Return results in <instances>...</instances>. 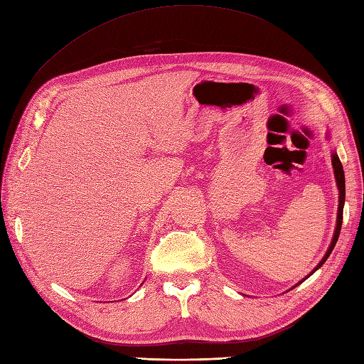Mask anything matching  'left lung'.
<instances>
[{
    "instance_id": "1",
    "label": "left lung",
    "mask_w": 364,
    "mask_h": 364,
    "mask_svg": "<svg viewBox=\"0 0 364 364\" xmlns=\"http://www.w3.org/2000/svg\"><path fill=\"white\" fill-rule=\"evenodd\" d=\"M332 166H333V173H335V180H337V184H338V191H340V204H338V215H337V228H335V234H333V238H332V243L328 249V252H326V255L323 257L321 262L318 263V266H316L314 269V272L316 271V269L321 267L323 263L328 259V257L331 255V252L333 250L335 245H337L338 241V237H340V230H341V223H343V206H344V197H346V186H344V171H343V166H341V161L337 154H332ZM312 272V274H314ZM311 275V274H309ZM307 275V277H309ZM306 277V278H307Z\"/></svg>"
}]
</instances>
